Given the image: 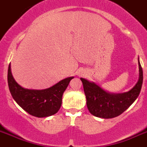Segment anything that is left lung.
<instances>
[{
	"instance_id": "left-lung-1",
	"label": "left lung",
	"mask_w": 147,
	"mask_h": 147,
	"mask_svg": "<svg viewBox=\"0 0 147 147\" xmlns=\"http://www.w3.org/2000/svg\"><path fill=\"white\" fill-rule=\"evenodd\" d=\"M139 79L130 90L110 93L95 83L81 78L87 99V107L92 115L102 119H112L124 113L138 98L143 83V70L138 59Z\"/></svg>"
}]
</instances>
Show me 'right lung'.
Segmentation results:
<instances>
[{"mask_svg":"<svg viewBox=\"0 0 147 147\" xmlns=\"http://www.w3.org/2000/svg\"><path fill=\"white\" fill-rule=\"evenodd\" d=\"M73 78L64 79L47 89H25L13 78L10 64L8 68V85L13 98L28 114L38 118L48 117L58 112L62 95Z\"/></svg>","mask_w":147,"mask_h":147,"instance_id":"right-lung-1","label":"right lung"}]
</instances>
